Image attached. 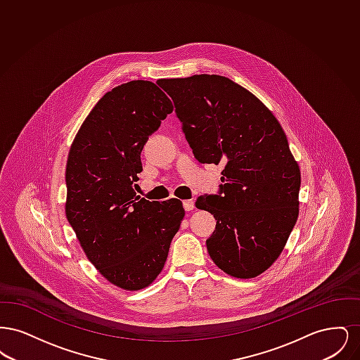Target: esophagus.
<instances>
[{
  "mask_svg": "<svg viewBox=\"0 0 360 360\" xmlns=\"http://www.w3.org/2000/svg\"><path fill=\"white\" fill-rule=\"evenodd\" d=\"M184 207H185V210H186V212L193 210V209H194V201H193V200H186V201H184Z\"/></svg>",
  "mask_w": 360,
  "mask_h": 360,
  "instance_id": "34e87169",
  "label": "esophagus"
}]
</instances>
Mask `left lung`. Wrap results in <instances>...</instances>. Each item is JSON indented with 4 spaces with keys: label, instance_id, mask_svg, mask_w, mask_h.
Returning <instances> with one entry per match:
<instances>
[{
    "label": "left lung",
    "instance_id": "1",
    "mask_svg": "<svg viewBox=\"0 0 360 360\" xmlns=\"http://www.w3.org/2000/svg\"><path fill=\"white\" fill-rule=\"evenodd\" d=\"M163 84L194 156L224 166L220 194L195 201L217 220L207 252L225 274L255 278L281 255L300 212L301 172L288 137L271 110L229 78Z\"/></svg>",
    "mask_w": 360,
    "mask_h": 360
}]
</instances>
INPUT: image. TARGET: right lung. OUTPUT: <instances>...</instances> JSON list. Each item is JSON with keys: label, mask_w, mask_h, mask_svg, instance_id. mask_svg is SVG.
Returning <instances> with one entry per match:
<instances>
[{"label": "right lung", "mask_w": 360, "mask_h": 360, "mask_svg": "<svg viewBox=\"0 0 360 360\" xmlns=\"http://www.w3.org/2000/svg\"><path fill=\"white\" fill-rule=\"evenodd\" d=\"M174 109L150 81L108 91L82 122L66 165V217L91 264L122 290L150 286L185 217L182 202L136 195L140 153Z\"/></svg>", "instance_id": "1"}]
</instances>
